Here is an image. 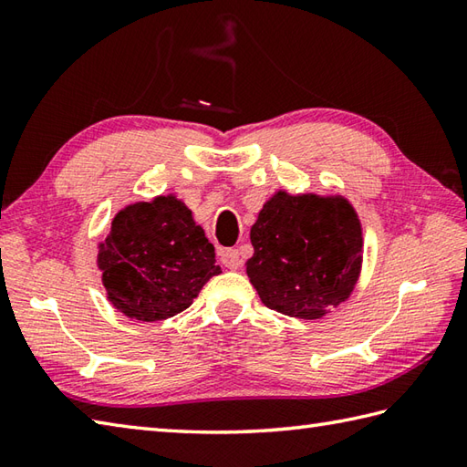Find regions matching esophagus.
I'll return each instance as SVG.
<instances>
[{
    "mask_svg": "<svg viewBox=\"0 0 467 467\" xmlns=\"http://www.w3.org/2000/svg\"><path fill=\"white\" fill-rule=\"evenodd\" d=\"M221 263L226 266V269H239L241 266V253L236 249H224L221 251Z\"/></svg>",
    "mask_w": 467,
    "mask_h": 467,
    "instance_id": "1",
    "label": "esophagus"
}]
</instances>
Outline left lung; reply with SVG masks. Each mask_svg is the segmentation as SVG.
Here are the masks:
<instances>
[{
  "mask_svg": "<svg viewBox=\"0 0 467 467\" xmlns=\"http://www.w3.org/2000/svg\"><path fill=\"white\" fill-rule=\"evenodd\" d=\"M246 275L269 309L321 319L351 296L363 265V228L341 194L276 191L251 228Z\"/></svg>",
  "mask_w": 467,
  "mask_h": 467,
  "instance_id": "1",
  "label": "left lung"
}]
</instances>
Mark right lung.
<instances>
[{
    "label": "right lung",
    "mask_w": 467,
    "mask_h": 467,
    "mask_svg": "<svg viewBox=\"0 0 467 467\" xmlns=\"http://www.w3.org/2000/svg\"><path fill=\"white\" fill-rule=\"evenodd\" d=\"M98 269L114 309L144 323L182 313L221 273L202 226L174 194L124 206L98 244Z\"/></svg>",
    "instance_id": "right-lung-1"
}]
</instances>
